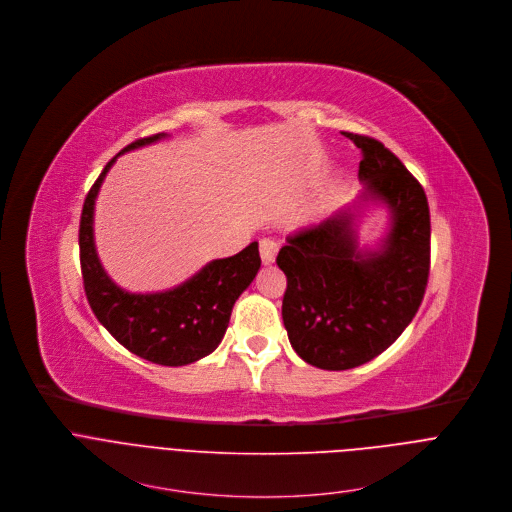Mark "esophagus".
<instances>
[{
    "label": "esophagus",
    "instance_id": "obj_1",
    "mask_svg": "<svg viewBox=\"0 0 512 512\" xmlns=\"http://www.w3.org/2000/svg\"><path fill=\"white\" fill-rule=\"evenodd\" d=\"M278 254V242L272 238H262L260 240V258L264 264H272Z\"/></svg>",
    "mask_w": 512,
    "mask_h": 512
}]
</instances>
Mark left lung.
<instances>
[{"label":"left lung","mask_w":512,"mask_h":512,"mask_svg":"<svg viewBox=\"0 0 512 512\" xmlns=\"http://www.w3.org/2000/svg\"><path fill=\"white\" fill-rule=\"evenodd\" d=\"M361 149L365 195L383 201L391 226L379 250H361L351 208L286 238L282 321L300 359L327 371L381 355L416 317L430 274V208L420 181L377 139Z\"/></svg>","instance_id":"8db88e82"}]
</instances>
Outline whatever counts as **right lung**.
I'll return each mask as SVG.
<instances>
[{"mask_svg": "<svg viewBox=\"0 0 512 512\" xmlns=\"http://www.w3.org/2000/svg\"><path fill=\"white\" fill-rule=\"evenodd\" d=\"M163 137L165 133L137 139L121 153ZM117 157L107 163L90 187L80 216V270L88 304L100 325L131 353L157 365H189L222 343L234 302L258 274V242L236 256L206 264L189 280L165 292L133 294L119 288L102 268L92 234L94 199Z\"/></svg>", "mask_w": 512, "mask_h": 512, "instance_id": "right-lung-1", "label": "right lung"}]
</instances>
